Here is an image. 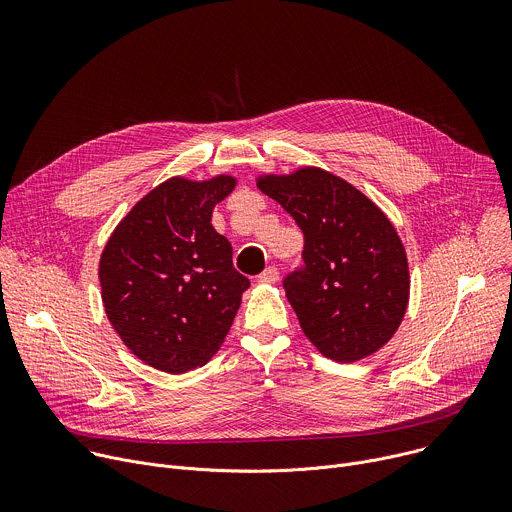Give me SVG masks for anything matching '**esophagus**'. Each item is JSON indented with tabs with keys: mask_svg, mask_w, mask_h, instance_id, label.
<instances>
[{
	"mask_svg": "<svg viewBox=\"0 0 512 512\" xmlns=\"http://www.w3.org/2000/svg\"><path fill=\"white\" fill-rule=\"evenodd\" d=\"M277 267H273V265H269L263 273H259V281L261 283H275L277 281Z\"/></svg>",
	"mask_w": 512,
	"mask_h": 512,
	"instance_id": "esophagus-1",
	"label": "esophagus"
}]
</instances>
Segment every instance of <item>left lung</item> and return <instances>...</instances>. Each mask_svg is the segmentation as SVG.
<instances>
[{
	"label": "left lung",
	"mask_w": 512,
	"mask_h": 512,
	"mask_svg": "<svg viewBox=\"0 0 512 512\" xmlns=\"http://www.w3.org/2000/svg\"><path fill=\"white\" fill-rule=\"evenodd\" d=\"M257 186L304 233L302 265L283 277V289L310 342L336 362L385 346L405 316L409 267L383 210L318 168L265 176Z\"/></svg>",
	"instance_id": "left-lung-1"
}]
</instances>
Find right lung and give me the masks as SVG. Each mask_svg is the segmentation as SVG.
<instances>
[{
    "label": "right lung",
    "instance_id": "right-lung-1",
    "mask_svg": "<svg viewBox=\"0 0 512 512\" xmlns=\"http://www.w3.org/2000/svg\"><path fill=\"white\" fill-rule=\"evenodd\" d=\"M235 178H172L143 196L101 255L99 281L109 322L145 364L180 375L223 344L251 285L233 247L212 225V208Z\"/></svg>",
    "mask_w": 512,
    "mask_h": 512
}]
</instances>
